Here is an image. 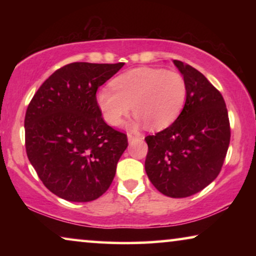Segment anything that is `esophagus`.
Listing matches in <instances>:
<instances>
[{
	"mask_svg": "<svg viewBox=\"0 0 256 256\" xmlns=\"http://www.w3.org/2000/svg\"><path fill=\"white\" fill-rule=\"evenodd\" d=\"M128 142H132V141H135V140H140L141 138V136L140 135H132V134H128Z\"/></svg>",
	"mask_w": 256,
	"mask_h": 256,
	"instance_id": "1",
	"label": "esophagus"
}]
</instances>
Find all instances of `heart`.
Wrapping results in <instances>:
<instances>
[{
  "label": "heart",
  "mask_w": 256,
  "mask_h": 256,
  "mask_svg": "<svg viewBox=\"0 0 256 256\" xmlns=\"http://www.w3.org/2000/svg\"><path fill=\"white\" fill-rule=\"evenodd\" d=\"M112 88L96 92V101L102 118L118 127L130 112L135 114L132 127L146 124L158 130L176 120L186 101L184 76L176 71L158 68H138L118 76Z\"/></svg>",
  "instance_id": "heart-1"
}]
</instances>
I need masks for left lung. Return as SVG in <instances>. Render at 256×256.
I'll use <instances>...</instances> for the list:
<instances>
[{
    "instance_id": "1",
    "label": "left lung",
    "mask_w": 256,
    "mask_h": 256,
    "mask_svg": "<svg viewBox=\"0 0 256 256\" xmlns=\"http://www.w3.org/2000/svg\"><path fill=\"white\" fill-rule=\"evenodd\" d=\"M174 64L186 82V101L172 124L146 138V172L160 194L185 198L218 176L230 146V129L225 101L204 74Z\"/></svg>"
}]
</instances>
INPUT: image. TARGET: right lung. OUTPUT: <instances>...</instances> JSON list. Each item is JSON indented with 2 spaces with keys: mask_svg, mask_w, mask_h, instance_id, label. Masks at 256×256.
I'll use <instances>...</instances> for the list:
<instances>
[{
  "mask_svg": "<svg viewBox=\"0 0 256 256\" xmlns=\"http://www.w3.org/2000/svg\"><path fill=\"white\" fill-rule=\"evenodd\" d=\"M124 62H72L45 80L24 120L31 166L52 194L68 202L99 198L110 186L127 135L110 127L98 108V88Z\"/></svg>",
  "mask_w": 256,
  "mask_h": 256,
  "instance_id": "add662e5",
  "label": "right lung"
}]
</instances>
